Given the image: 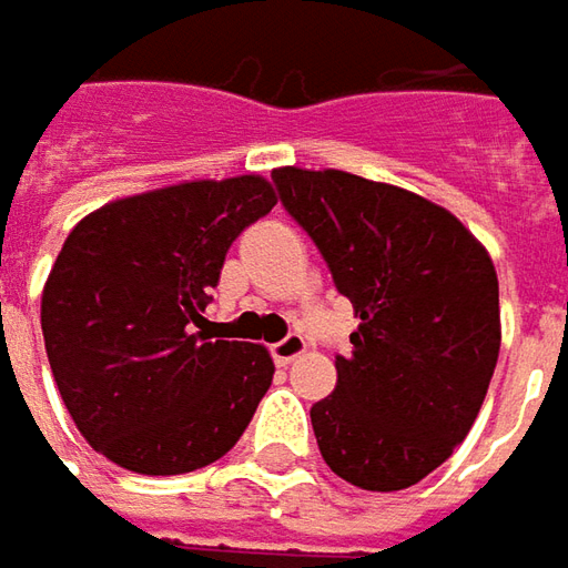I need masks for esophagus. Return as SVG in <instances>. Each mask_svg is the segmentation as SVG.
I'll return each mask as SVG.
<instances>
[{
  "mask_svg": "<svg viewBox=\"0 0 568 568\" xmlns=\"http://www.w3.org/2000/svg\"><path fill=\"white\" fill-rule=\"evenodd\" d=\"M304 348H307V343H304L298 333H288L285 339H280V343L270 345V355H273V362L276 364H292L298 355H304Z\"/></svg>",
  "mask_w": 568,
  "mask_h": 568,
  "instance_id": "1",
  "label": "esophagus"
}]
</instances>
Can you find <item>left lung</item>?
Masks as SVG:
<instances>
[{
	"mask_svg": "<svg viewBox=\"0 0 568 568\" xmlns=\"http://www.w3.org/2000/svg\"><path fill=\"white\" fill-rule=\"evenodd\" d=\"M355 307L352 355L311 408L323 462L362 490H405L453 456L499 355L490 254L443 206L339 169L273 172Z\"/></svg>",
	"mask_w": 568,
	"mask_h": 568,
	"instance_id": "1",
	"label": "left lung"
}]
</instances>
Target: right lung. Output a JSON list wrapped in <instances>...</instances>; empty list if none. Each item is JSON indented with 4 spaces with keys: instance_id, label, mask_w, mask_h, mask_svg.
<instances>
[{
    "instance_id": "right-lung-1",
    "label": "right lung",
    "mask_w": 568,
    "mask_h": 568,
    "mask_svg": "<svg viewBox=\"0 0 568 568\" xmlns=\"http://www.w3.org/2000/svg\"><path fill=\"white\" fill-rule=\"evenodd\" d=\"M276 206L261 175L122 197L71 229L43 285L52 377L81 437L138 475L225 456L273 383L264 345L193 333L225 251Z\"/></svg>"
}]
</instances>
